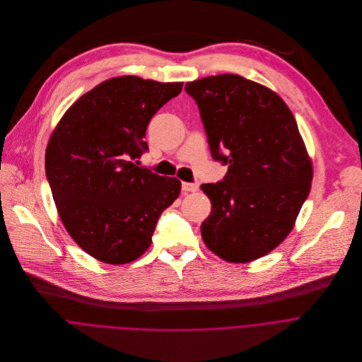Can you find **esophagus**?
Instances as JSON below:
<instances>
[{"instance_id": "obj_1", "label": "esophagus", "mask_w": 362, "mask_h": 362, "mask_svg": "<svg viewBox=\"0 0 362 362\" xmlns=\"http://www.w3.org/2000/svg\"><path fill=\"white\" fill-rule=\"evenodd\" d=\"M181 188H182L184 194H187V192H197L199 189V184L198 182H182Z\"/></svg>"}]
</instances>
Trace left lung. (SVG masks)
Returning <instances> with one entry per match:
<instances>
[{
  "label": "left lung",
  "instance_id": "obj_1",
  "mask_svg": "<svg viewBox=\"0 0 362 362\" xmlns=\"http://www.w3.org/2000/svg\"><path fill=\"white\" fill-rule=\"evenodd\" d=\"M197 102L211 157L224 178L201 188L211 211L201 226L207 248L245 263L274 250L308 198L312 164L297 121L274 92L240 75L185 85Z\"/></svg>",
  "mask_w": 362,
  "mask_h": 362
}]
</instances>
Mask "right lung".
Instances as JSON below:
<instances>
[{"mask_svg":"<svg viewBox=\"0 0 362 362\" xmlns=\"http://www.w3.org/2000/svg\"><path fill=\"white\" fill-rule=\"evenodd\" d=\"M181 90V82L111 78L72 104L54 129L47 181L66 231L90 257L110 264L139 258L160 214L178 198L177 178L135 161L149 151V121Z\"/></svg>","mask_w":362,"mask_h":362,"instance_id":"1","label":"right lung"}]
</instances>
